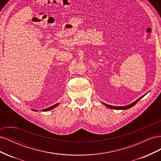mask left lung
<instances>
[{"instance_id":"1","label":"left lung","mask_w":161,"mask_h":161,"mask_svg":"<svg viewBox=\"0 0 161 161\" xmlns=\"http://www.w3.org/2000/svg\"><path fill=\"white\" fill-rule=\"evenodd\" d=\"M144 95H143L142 97H141L140 98H139L138 99H137L136 100V101H134V103H131L130 105H126V106H121V107H117V106H112V105H107V104H105V103H103L106 107H108V108H111V109H129V108H131V107H133L136 103H137V102L140 100V99H141L142 98V97H144Z\"/></svg>"}]
</instances>
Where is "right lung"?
<instances>
[{"label":"right lung","instance_id":"1","mask_svg":"<svg viewBox=\"0 0 161 161\" xmlns=\"http://www.w3.org/2000/svg\"><path fill=\"white\" fill-rule=\"evenodd\" d=\"M58 104H59V103H56V104H55V105H52V106L50 107V108H46V109H43L42 111H49V110H51L52 109H53V108H56V106H58ZM33 111H36V110H33Z\"/></svg>","mask_w":161,"mask_h":161}]
</instances>
